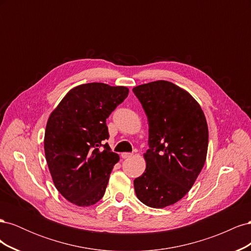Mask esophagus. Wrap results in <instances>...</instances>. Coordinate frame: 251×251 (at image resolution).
Wrapping results in <instances>:
<instances>
[{"label":"esophagus","instance_id":"obj_1","mask_svg":"<svg viewBox=\"0 0 251 251\" xmlns=\"http://www.w3.org/2000/svg\"><path fill=\"white\" fill-rule=\"evenodd\" d=\"M133 156L132 153H123L121 154V157H123L124 159H127V158H131Z\"/></svg>","mask_w":251,"mask_h":251}]
</instances>
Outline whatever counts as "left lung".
I'll return each instance as SVG.
<instances>
[{"label": "left lung", "instance_id": "1", "mask_svg": "<svg viewBox=\"0 0 251 251\" xmlns=\"http://www.w3.org/2000/svg\"><path fill=\"white\" fill-rule=\"evenodd\" d=\"M147 114L150 149L147 168L134 180L137 198L147 206L163 208L189 192L202 171L208 148L204 113L187 91L166 80L133 88Z\"/></svg>", "mask_w": 251, "mask_h": 251}]
</instances>
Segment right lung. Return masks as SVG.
<instances>
[{
  "instance_id": "obj_1",
  "label": "right lung",
  "mask_w": 251,
  "mask_h": 251,
  "mask_svg": "<svg viewBox=\"0 0 251 251\" xmlns=\"http://www.w3.org/2000/svg\"><path fill=\"white\" fill-rule=\"evenodd\" d=\"M127 94L123 86L83 83L71 89L50 114L44 138L49 172L60 195L77 206L93 205L104 195L119 161L118 154L102 144L109 138L105 120Z\"/></svg>"
}]
</instances>
